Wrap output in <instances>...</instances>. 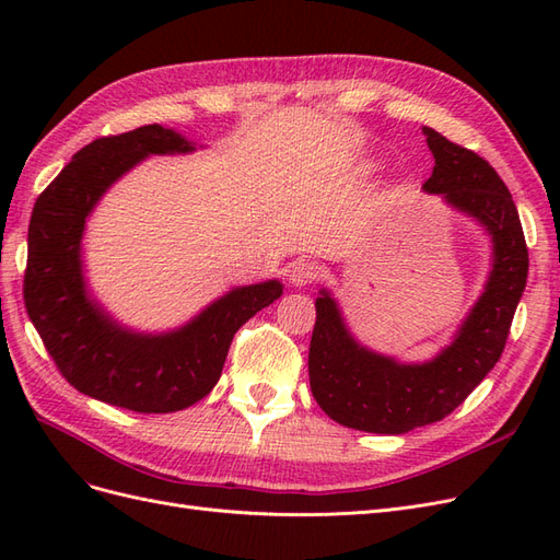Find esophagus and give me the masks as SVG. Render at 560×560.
<instances>
[{"label":"esophagus","instance_id":"esophagus-1","mask_svg":"<svg viewBox=\"0 0 560 560\" xmlns=\"http://www.w3.org/2000/svg\"><path fill=\"white\" fill-rule=\"evenodd\" d=\"M317 273H319V268H317L315 261H311V259H299V261L292 266V270H290V282H292L294 287H306V284H311V282L317 278Z\"/></svg>","mask_w":560,"mask_h":560}]
</instances>
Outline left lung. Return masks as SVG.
I'll return each instance as SVG.
<instances>
[{
	"instance_id": "1",
	"label": "left lung",
	"mask_w": 560,
	"mask_h": 560,
	"mask_svg": "<svg viewBox=\"0 0 560 560\" xmlns=\"http://www.w3.org/2000/svg\"><path fill=\"white\" fill-rule=\"evenodd\" d=\"M422 132L434 156L422 189L444 196L488 231L493 270L453 343L425 364H404L360 346L331 294L319 292L308 352L313 397L331 420L374 434H404L455 411L498 364L528 280L518 210L493 165L442 132Z\"/></svg>"
}]
</instances>
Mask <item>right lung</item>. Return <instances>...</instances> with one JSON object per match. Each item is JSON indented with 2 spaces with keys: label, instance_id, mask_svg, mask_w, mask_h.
I'll return each mask as SVG.
<instances>
[{
  "label": "right lung",
  "instance_id": "right-lung-1",
  "mask_svg": "<svg viewBox=\"0 0 560 560\" xmlns=\"http://www.w3.org/2000/svg\"><path fill=\"white\" fill-rule=\"evenodd\" d=\"M194 144L159 124L97 138L77 151L32 210L25 308L60 374L79 393L138 413H173L217 385L233 334L282 294L278 280L235 287L184 327L138 334L89 296L81 266L86 219L109 186L151 154Z\"/></svg>",
  "mask_w": 560,
  "mask_h": 560
}]
</instances>
